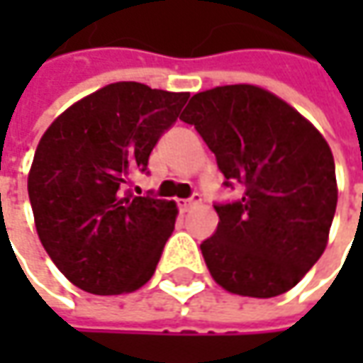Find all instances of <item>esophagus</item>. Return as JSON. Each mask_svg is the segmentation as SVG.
Returning a JSON list of instances; mask_svg holds the SVG:
<instances>
[{
  "mask_svg": "<svg viewBox=\"0 0 363 363\" xmlns=\"http://www.w3.org/2000/svg\"><path fill=\"white\" fill-rule=\"evenodd\" d=\"M200 202H202V200H200V196H198V194H194V196L188 198V200H177V206H179V210H182V212H188L191 206H196V203H200Z\"/></svg>",
  "mask_w": 363,
  "mask_h": 363,
  "instance_id": "obj_1",
  "label": "esophagus"
}]
</instances>
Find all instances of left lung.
<instances>
[{"mask_svg": "<svg viewBox=\"0 0 363 363\" xmlns=\"http://www.w3.org/2000/svg\"><path fill=\"white\" fill-rule=\"evenodd\" d=\"M179 119L216 155L242 200L214 206L218 230L202 242L222 289L269 299L291 291L323 255L337 206L333 153L293 106L255 84L198 92Z\"/></svg>", "mask_w": 363, "mask_h": 363, "instance_id": "1", "label": "left lung"}]
</instances>
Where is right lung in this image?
Wrapping results in <instances>:
<instances>
[{"label":"right lung","instance_id":"add662e5","mask_svg":"<svg viewBox=\"0 0 363 363\" xmlns=\"http://www.w3.org/2000/svg\"><path fill=\"white\" fill-rule=\"evenodd\" d=\"M189 92L113 82L42 135L28 174L35 232L52 262L92 295L133 293L153 277L177 206L127 189Z\"/></svg>","mask_w":363,"mask_h":363}]
</instances>
